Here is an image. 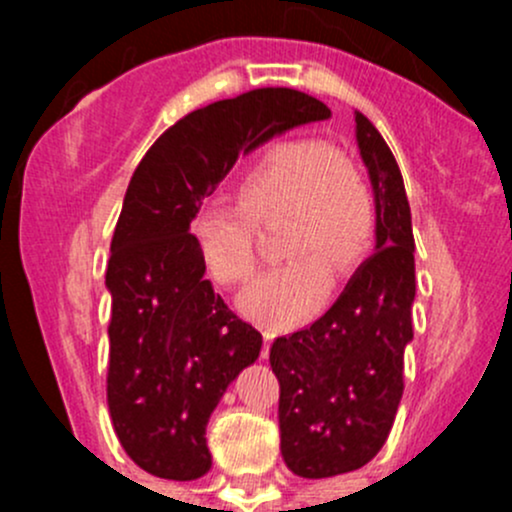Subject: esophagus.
Returning <instances> with one entry per match:
<instances>
[{
  "instance_id": "obj_1",
  "label": "esophagus",
  "mask_w": 512,
  "mask_h": 512,
  "mask_svg": "<svg viewBox=\"0 0 512 512\" xmlns=\"http://www.w3.org/2000/svg\"><path fill=\"white\" fill-rule=\"evenodd\" d=\"M262 337H265V344H262V359H267V354H270V344L272 339H275V332H272V329H265Z\"/></svg>"
}]
</instances>
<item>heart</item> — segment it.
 <instances>
[{
	"instance_id": "obj_1",
	"label": "heart",
	"mask_w": 512,
	"mask_h": 512,
	"mask_svg": "<svg viewBox=\"0 0 512 512\" xmlns=\"http://www.w3.org/2000/svg\"><path fill=\"white\" fill-rule=\"evenodd\" d=\"M235 205H203L188 232L210 280L240 287L257 265L255 227L287 213L282 252L297 257L265 272L240 297V309L267 327H292L322 299L329 272L342 275L374 237V200L342 153L319 138L267 148L235 188Z\"/></svg>"
}]
</instances>
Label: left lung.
I'll use <instances>...</instances> for the list:
<instances>
[{"mask_svg":"<svg viewBox=\"0 0 512 512\" xmlns=\"http://www.w3.org/2000/svg\"><path fill=\"white\" fill-rule=\"evenodd\" d=\"M356 143L376 200V255L309 327L277 337L280 451L302 478L366 466L389 438L404 394V349L414 339V230L394 153L364 113Z\"/></svg>","mask_w":512,"mask_h":512,"instance_id":"obj_1","label":"left lung"}]
</instances>
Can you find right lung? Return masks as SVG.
Wrapping results in <instances>:
<instances>
[{
    "instance_id": "obj_1",
    "label": "right lung",
    "mask_w": 512,
    "mask_h": 512,
    "mask_svg": "<svg viewBox=\"0 0 512 512\" xmlns=\"http://www.w3.org/2000/svg\"><path fill=\"white\" fill-rule=\"evenodd\" d=\"M332 116L294 89H255L180 118L138 163L111 240L106 396L138 468L195 480L210 471L205 426L262 334L215 294L190 240L200 210L242 153Z\"/></svg>"
}]
</instances>
